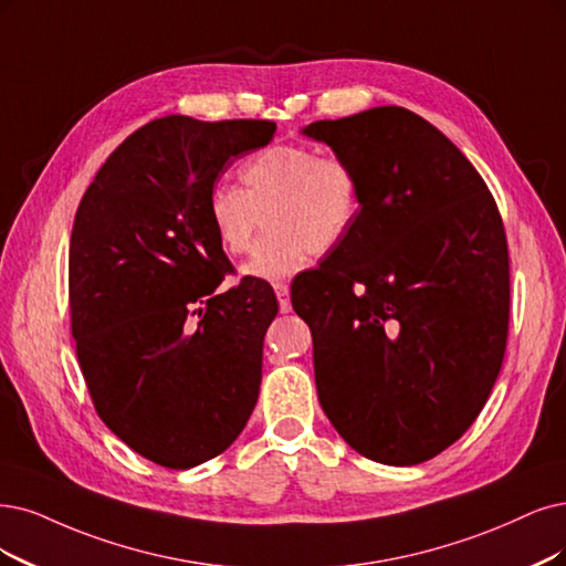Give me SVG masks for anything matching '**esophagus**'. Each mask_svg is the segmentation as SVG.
<instances>
[{"label": "esophagus", "instance_id": "obj_1", "mask_svg": "<svg viewBox=\"0 0 566 566\" xmlns=\"http://www.w3.org/2000/svg\"><path fill=\"white\" fill-rule=\"evenodd\" d=\"M275 294H277V301H280V312H282V315H286V312H291V301H289V284H284V282H277V284H275Z\"/></svg>", "mask_w": 566, "mask_h": 566}]
</instances>
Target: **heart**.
I'll use <instances>...</instances> for the list:
<instances>
[{
    "instance_id": "1",
    "label": "heart",
    "mask_w": 566,
    "mask_h": 566,
    "mask_svg": "<svg viewBox=\"0 0 566 566\" xmlns=\"http://www.w3.org/2000/svg\"><path fill=\"white\" fill-rule=\"evenodd\" d=\"M244 191L219 184L207 196V223L230 256L254 240L259 214L268 233L242 272L259 280L294 275L312 254L336 249L357 221L361 193L352 165L319 156L301 144H277L249 158L240 170Z\"/></svg>"
}]
</instances>
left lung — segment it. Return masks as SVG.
<instances>
[{"instance_id":"left-lung-1","label":"left lung","mask_w":566,"mask_h":566,"mask_svg":"<svg viewBox=\"0 0 566 566\" xmlns=\"http://www.w3.org/2000/svg\"><path fill=\"white\" fill-rule=\"evenodd\" d=\"M347 160L361 207L291 284L319 403L349 448L389 467L443 452L488 403L509 333V247L488 186L429 120L375 107L301 130Z\"/></svg>"}]
</instances>
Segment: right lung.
Listing matches in <instances>:
<instances>
[{"mask_svg":"<svg viewBox=\"0 0 566 566\" xmlns=\"http://www.w3.org/2000/svg\"><path fill=\"white\" fill-rule=\"evenodd\" d=\"M275 130L270 120H151L99 167L76 209L70 310L83 378L102 422L167 469L221 454L259 401L277 298L256 277L219 294L230 263L205 207L223 167Z\"/></svg>","mask_w":566,"mask_h":566,"instance_id":"obj_1","label":"right lung"}]
</instances>
